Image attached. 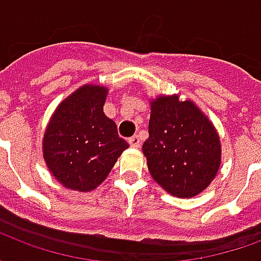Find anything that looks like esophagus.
<instances>
[{
    "mask_svg": "<svg viewBox=\"0 0 261 261\" xmlns=\"http://www.w3.org/2000/svg\"><path fill=\"white\" fill-rule=\"evenodd\" d=\"M128 144H130L133 148H138L141 142H140V138H138V136H133L128 138Z\"/></svg>",
    "mask_w": 261,
    "mask_h": 261,
    "instance_id": "34e87169",
    "label": "esophagus"
}]
</instances>
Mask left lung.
<instances>
[{
    "label": "left lung",
    "instance_id": "1",
    "mask_svg": "<svg viewBox=\"0 0 261 261\" xmlns=\"http://www.w3.org/2000/svg\"><path fill=\"white\" fill-rule=\"evenodd\" d=\"M148 137L142 144L155 181L176 197H193L213 181L221 144L210 120L190 100L161 96L151 102Z\"/></svg>",
    "mask_w": 261,
    "mask_h": 261
}]
</instances>
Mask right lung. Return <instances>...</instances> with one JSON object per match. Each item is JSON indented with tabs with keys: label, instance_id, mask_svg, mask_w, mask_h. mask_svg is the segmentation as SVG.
Returning a JSON list of instances; mask_svg holds the SVG:
<instances>
[{
	"label": "right lung",
	"instance_id": "obj_1",
	"mask_svg": "<svg viewBox=\"0 0 261 261\" xmlns=\"http://www.w3.org/2000/svg\"><path fill=\"white\" fill-rule=\"evenodd\" d=\"M108 89L85 85L60 105L43 140L48 170L72 190L89 192L102 183L128 144L103 113Z\"/></svg>",
	"mask_w": 261,
	"mask_h": 261
}]
</instances>
